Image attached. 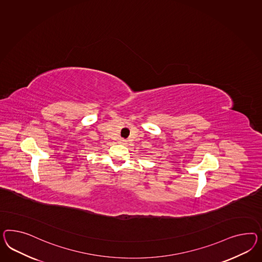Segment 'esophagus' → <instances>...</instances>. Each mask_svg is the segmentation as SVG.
Segmentation results:
<instances>
[{"label":"esophagus","mask_w":262,"mask_h":262,"mask_svg":"<svg viewBox=\"0 0 262 262\" xmlns=\"http://www.w3.org/2000/svg\"><path fill=\"white\" fill-rule=\"evenodd\" d=\"M126 142H127V140H126V139H123V138H121L120 140H119L120 144H126Z\"/></svg>","instance_id":"obj_1"}]
</instances>
